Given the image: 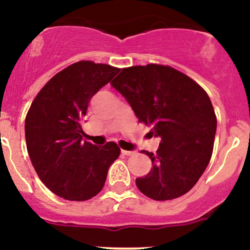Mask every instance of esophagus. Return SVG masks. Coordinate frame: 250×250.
Segmentation results:
<instances>
[{"label":"esophagus","mask_w":250,"mask_h":250,"mask_svg":"<svg viewBox=\"0 0 250 250\" xmlns=\"http://www.w3.org/2000/svg\"><path fill=\"white\" fill-rule=\"evenodd\" d=\"M121 153H122L123 155H127V156H129V155H133V154H134L133 150H125V149L121 150Z\"/></svg>","instance_id":"1"}]
</instances>
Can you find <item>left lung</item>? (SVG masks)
Segmentation results:
<instances>
[{"label":"left lung","instance_id":"1","mask_svg":"<svg viewBox=\"0 0 250 250\" xmlns=\"http://www.w3.org/2000/svg\"><path fill=\"white\" fill-rule=\"evenodd\" d=\"M133 109L139 122L160 138L146 177L136 186L154 201H169L188 192L205 171L215 141V110L207 92L173 67L148 64L123 68L111 82Z\"/></svg>","mask_w":250,"mask_h":250}]
</instances>
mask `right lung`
Masks as SVG:
<instances>
[{
	"instance_id": "right-lung-1",
	"label": "right lung",
	"mask_w": 250,
	"mask_h": 250,
	"mask_svg": "<svg viewBox=\"0 0 250 250\" xmlns=\"http://www.w3.org/2000/svg\"><path fill=\"white\" fill-rule=\"evenodd\" d=\"M120 68L78 62L57 73L33 101L24 122L27 150L41 182L67 201H87L103 188L121 149L83 140L84 116L92 96Z\"/></svg>"
}]
</instances>
